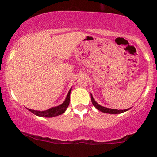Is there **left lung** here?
Listing matches in <instances>:
<instances>
[{
	"instance_id": "8db88e82",
	"label": "left lung",
	"mask_w": 157,
	"mask_h": 157,
	"mask_svg": "<svg viewBox=\"0 0 157 157\" xmlns=\"http://www.w3.org/2000/svg\"><path fill=\"white\" fill-rule=\"evenodd\" d=\"M90 96H91V101L93 105H94L95 108L97 109L98 110L100 111V112H104V113H108V114H120V113H123V112H126V111L129 110L130 109H124V110H118V109H109V108H106V107H103L102 105H99L97 102L95 101L94 98L93 97V95L90 93Z\"/></svg>"
}]
</instances>
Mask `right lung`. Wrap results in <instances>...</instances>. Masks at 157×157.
<instances>
[{"instance_id":"obj_1","label":"right lung","mask_w":157,"mask_h":157,"mask_svg":"<svg viewBox=\"0 0 157 157\" xmlns=\"http://www.w3.org/2000/svg\"><path fill=\"white\" fill-rule=\"evenodd\" d=\"M71 88L70 89L68 93H67V96H66L65 100L64 101L62 104L58 105V106L52 107V108L48 109V110L45 111H37V110H33V109H27L29 112L33 113L34 115H37V116L40 117H45V118H52V117L58 116V115H61L64 113L66 111L67 107H68L70 103V95H71Z\"/></svg>"}]
</instances>
